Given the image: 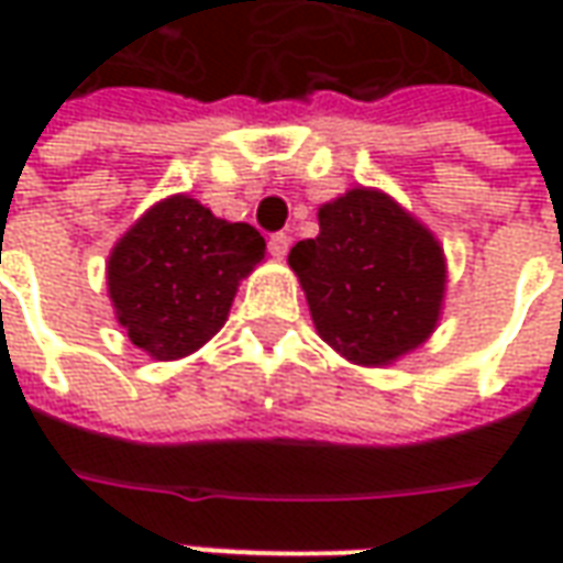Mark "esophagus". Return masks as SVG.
Listing matches in <instances>:
<instances>
[{
  "instance_id": "34e87169",
  "label": "esophagus",
  "mask_w": 563,
  "mask_h": 563,
  "mask_svg": "<svg viewBox=\"0 0 563 563\" xmlns=\"http://www.w3.org/2000/svg\"><path fill=\"white\" fill-rule=\"evenodd\" d=\"M289 244H292V238H289V234H286V232L271 234V241H268L271 256L283 258V256H286V253H289Z\"/></svg>"
}]
</instances>
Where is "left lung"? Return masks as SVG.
I'll return each instance as SVG.
<instances>
[{"label":"left lung","instance_id":"left-lung-1","mask_svg":"<svg viewBox=\"0 0 563 563\" xmlns=\"http://www.w3.org/2000/svg\"><path fill=\"white\" fill-rule=\"evenodd\" d=\"M289 265L319 338L355 365H389L434 331L446 262L434 234L377 189L319 208V234Z\"/></svg>","mask_w":563,"mask_h":563}]
</instances>
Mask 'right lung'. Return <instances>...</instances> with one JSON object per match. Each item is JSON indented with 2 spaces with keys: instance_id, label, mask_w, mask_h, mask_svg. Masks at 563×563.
<instances>
[{
  "instance_id": "obj_1",
  "label": "right lung",
  "mask_w": 563,
  "mask_h": 563,
  "mask_svg": "<svg viewBox=\"0 0 563 563\" xmlns=\"http://www.w3.org/2000/svg\"><path fill=\"white\" fill-rule=\"evenodd\" d=\"M265 258L250 222L217 220L172 196L129 229L108 262V292L129 341L153 358H184L229 317L238 280Z\"/></svg>"
}]
</instances>
